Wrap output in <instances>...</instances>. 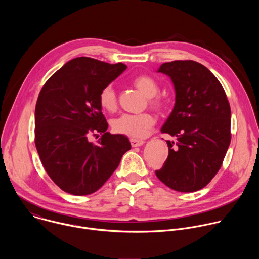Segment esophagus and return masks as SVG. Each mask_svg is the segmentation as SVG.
<instances>
[{
  "label": "esophagus",
  "mask_w": 259,
  "mask_h": 259,
  "mask_svg": "<svg viewBox=\"0 0 259 259\" xmlns=\"http://www.w3.org/2000/svg\"><path fill=\"white\" fill-rule=\"evenodd\" d=\"M130 142H131V145H132L133 147L140 146V145H142V144L144 143L143 140H141V139H135V138H131V139H130Z\"/></svg>",
  "instance_id": "esophagus-1"
}]
</instances>
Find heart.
<instances>
[{"mask_svg":"<svg viewBox=\"0 0 259 259\" xmlns=\"http://www.w3.org/2000/svg\"><path fill=\"white\" fill-rule=\"evenodd\" d=\"M134 86L146 97L155 107L162 106V100L155 97L159 92L158 83L149 76H139L133 81ZM99 104L106 112H115L117 108V94L112 85L105 86L99 94ZM155 120L150 114H123L112 123L115 132L132 138L145 136L147 129L152 127Z\"/></svg>","mask_w":259,"mask_h":259,"instance_id":"1","label":"heart"}]
</instances>
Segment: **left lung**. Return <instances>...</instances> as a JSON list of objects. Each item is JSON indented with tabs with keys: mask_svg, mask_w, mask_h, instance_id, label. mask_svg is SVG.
<instances>
[{
	"mask_svg": "<svg viewBox=\"0 0 259 259\" xmlns=\"http://www.w3.org/2000/svg\"><path fill=\"white\" fill-rule=\"evenodd\" d=\"M157 72L171 79L175 103L161 132L169 155L157 177L181 193L206 187L223 164L231 142V107L226 92L213 73L193 60L163 63Z\"/></svg>",
	"mask_w": 259,
	"mask_h": 259,
	"instance_id": "8db88e82",
	"label": "left lung"
}]
</instances>
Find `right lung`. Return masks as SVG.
<instances>
[{
	"label": "right lung",
	"mask_w": 259,
	"mask_h": 259,
	"mask_svg": "<svg viewBox=\"0 0 259 259\" xmlns=\"http://www.w3.org/2000/svg\"><path fill=\"white\" fill-rule=\"evenodd\" d=\"M127 68L89 57L66 62L43 86L34 110L35 147L50 178L64 192L98 191L131 149L127 136L110 134L100 91ZM103 134L96 145L89 138Z\"/></svg>",
	"instance_id": "obj_1"
}]
</instances>
